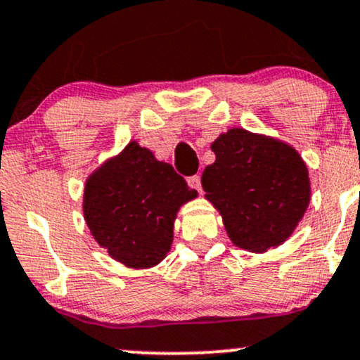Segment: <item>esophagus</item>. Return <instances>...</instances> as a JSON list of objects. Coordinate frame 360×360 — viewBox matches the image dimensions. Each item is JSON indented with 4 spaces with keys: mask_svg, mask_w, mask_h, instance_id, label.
<instances>
[{
    "mask_svg": "<svg viewBox=\"0 0 360 360\" xmlns=\"http://www.w3.org/2000/svg\"><path fill=\"white\" fill-rule=\"evenodd\" d=\"M187 184H188V187H190V188L197 190V192H202L200 176H198V175H193V176H190V179L187 180Z\"/></svg>",
    "mask_w": 360,
    "mask_h": 360,
    "instance_id": "34e87169",
    "label": "esophagus"
}]
</instances>
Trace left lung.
Masks as SVG:
<instances>
[{"mask_svg": "<svg viewBox=\"0 0 360 360\" xmlns=\"http://www.w3.org/2000/svg\"><path fill=\"white\" fill-rule=\"evenodd\" d=\"M210 150L215 162L202 173V188L232 244L249 252L281 246L310 204L302 155L281 139L244 128L221 133Z\"/></svg>", "mask_w": 360, "mask_h": 360, "instance_id": "obj_1", "label": "left lung"}]
</instances>
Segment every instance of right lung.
<instances>
[{
  "instance_id": "obj_1",
  "label": "right lung",
  "mask_w": 360,
  "mask_h": 360,
  "mask_svg": "<svg viewBox=\"0 0 360 360\" xmlns=\"http://www.w3.org/2000/svg\"><path fill=\"white\" fill-rule=\"evenodd\" d=\"M197 197L172 165L131 139L87 176L84 221L109 257L126 268L150 269L170 251L180 207Z\"/></svg>"
}]
</instances>
